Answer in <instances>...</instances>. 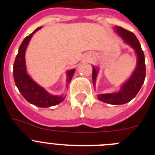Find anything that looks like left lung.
I'll use <instances>...</instances> for the list:
<instances>
[{
	"mask_svg": "<svg viewBox=\"0 0 155 155\" xmlns=\"http://www.w3.org/2000/svg\"><path fill=\"white\" fill-rule=\"evenodd\" d=\"M115 29L122 39H124V42L135 50V53L137 56V63L136 68L130 77V78L122 85L118 92L99 94L97 97L98 100L105 103L112 105H123L131 101L141 88L146 76V68L143 51L142 50L141 46L136 35L132 31H128L120 26H115ZM97 74L98 71L93 66L92 80L94 85L95 84Z\"/></svg>",
	"mask_w": 155,
	"mask_h": 155,
	"instance_id": "obj_1",
	"label": "left lung"
}]
</instances>
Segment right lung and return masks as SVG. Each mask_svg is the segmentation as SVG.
Masks as SVG:
<instances>
[{"mask_svg": "<svg viewBox=\"0 0 155 155\" xmlns=\"http://www.w3.org/2000/svg\"><path fill=\"white\" fill-rule=\"evenodd\" d=\"M41 27L37 28L32 33L25 38L18 49V53L15 57L14 63L13 75L14 80L17 86L18 89L22 94L25 99L29 103L38 106V107L46 108L56 105L61 103L65 98L64 95H53L46 91L40 85L37 84L31 78V77L27 74L26 66H25V50L28 46V42L32 35L39 30ZM75 70H70L67 72V83H70L73 78Z\"/></svg>", "mask_w": 155, "mask_h": 155, "instance_id": "1", "label": "right lung"}]
</instances>
